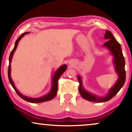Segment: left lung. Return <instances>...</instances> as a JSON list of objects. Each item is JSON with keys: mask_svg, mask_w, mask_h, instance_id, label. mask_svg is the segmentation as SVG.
Wrapping results in <instances>:
<instances>
[{"mask_svg": "<svg viewBox=\"0 0 132 132\" xmlns=\"http://www.w3.org/2000/svg\"><path fill=\"white\" fill-rule=\"evenodd\" d=\"M106 31L104 38L108 39V41L105 43H104L103 46L108 48L112 55L113 56V62L115 65V70L118 75V80L116 83L109 90V92L106 96L98 97L86 91L82 86L81 77L79 76H77V79L79 82V91L81 96L85 100L95 103L105 102L111 100L118 93L121 88L123 86L126 80L125 59L122 55L121 45L116 40V39L115 38L111 32L107 30Z\"/></svg>", "mask_w": 132, "mask_h": 132, "instance_id": "obj_1", "label": "left lung"}]
</instances>
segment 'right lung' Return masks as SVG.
Masks as SVG:
<instances>
[{
    "label": "right lung",
    "mask_w": 132,
    "mask_h": 132,
    "mask_svg": "<svg viewBox=\"0 0 132 132\" xmlns=\"http://www.w3.org/2000/svg\"><path fill=\"white\" fill-rule=\"evenodd\" d=\"M28 33H29V32H25V33H23L22 35H21L19 38H18L15 43V46H14V48L12 49V50L10 53V57H9V67H8V71L9 80H10V82L11 85V86H12V88H14L17 94L19 95L21 98L27 101V102H30V103H41L44 102H47V101L51 100L52 99H53L54 97L56 96V95L57 91V82H58V80L61 76L62 75V73L66 70V68L67 67V65H61L60 67H59L58 69L55 71V73L54 74L53 76V78H52V86L51 90H50V91L47 94L44 95V96L39 97V98H31V97L25 96V95L21 94L17 89V88H15L13 81H12L11 79V62L12 56H13L14 52H15L16 48H17V47L18 46V44H19V41L20 40L21 38H22L23 36L26 35V34H27Z\"/></svg>",
    "instance_id": "right-lung-1"
}]
</instances>
